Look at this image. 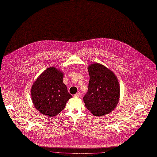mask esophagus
Returning a JSON list of instances; mask_svg holds the SVG:
<instances>
[{
  "mask_svg": "<svg viewBox=\"0 0 157 157\" xmlns=\"http://www.w3.org/2000/svg\"><path fill=\"white\" fill-rule=\"evenodd\" d=\"M74 96H75V97H79L81 96V93H80V92H78V93H76L75 95H74Z\"/></svg>",
  "mask_w": 157,
  "mask_h": 157,
  "instance_id": "34e87169",
  "label": "esophagus"
}]
</instances>
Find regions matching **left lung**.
<instances>
[{"instance_id":"8db88e82","label":"left lung","mask_w":157,"mask_h":157,"mask_svg":"<svg viewBox=\"0 0 157 157\" xmlns=\"http://www.w3.org/2000/svg\"><path fill=\"white\" fill-rule=\"evenodd\" d=\"M88 71V90L83 97L86 107L95 117L108 114L119 101L120 89L118 79L111 70L99 63L89 65Z\"/></svg>"}]
</instances>
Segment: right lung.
Listing matches in <instances>:
<instances>
[{
  "mask_svg": "<svg viewBox=\"0 0 157 157\" xmlns=\"http://www.w3.org/2000/svg\"><path fill=\"white\" fill-rule=\"evenodd\" d=\"M63 73L54 67L45 70L34 82L31 90L33 103L44 115L54 117L72 97L63 82Z\"/></svg>",
  "mask_w": 157,
  "mask_h": 157,
  "instance_id": "obj_1",
  "label": "right lung"
}]
</instances>
